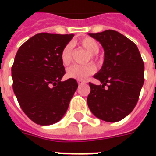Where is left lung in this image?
Returning a JSON list of instances; mask_svg holds the SVG:
<instances>
[{"instance_id":"left-lung-1","label":"left lung","mask_w":156,"mask_h":156,"mask_svg":"<svg viewBox=\"0 0 156 156\" xmlns=\"http://www.w3.org/2000/svg\"><path fill=\"white\" fill-rule=\"evenodd\" d=\"M68 35L38 33L20 47L12 68L13 91L26 115L40 125L62 119L78 88L73 78L62 80V54Z\"/></svg>"}]
</instances>
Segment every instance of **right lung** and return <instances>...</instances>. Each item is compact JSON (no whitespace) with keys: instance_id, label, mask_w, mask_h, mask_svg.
<instances>
[{"instance_id":"right-lung-1","label":"right lung","mask_w":156,"mask_h":156,"mask_svg":"<svg viewBox=\"0 0 156 156\" xmlns=\"http://www.w3.org/2000/svg\"><path fill=\"white\" fill-rule=\"evenodd\" d=\"M108 35L115 37L105 41ZM89 36L100 41L105 61L94 76L100 83H89L88 108L102 120L118 122L129 115L137 104L144 84V62L137 46L119 32L109 30Z\"/></svg>"}]
</instances>
